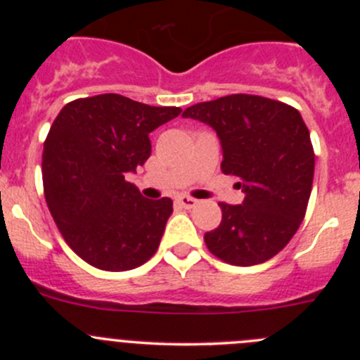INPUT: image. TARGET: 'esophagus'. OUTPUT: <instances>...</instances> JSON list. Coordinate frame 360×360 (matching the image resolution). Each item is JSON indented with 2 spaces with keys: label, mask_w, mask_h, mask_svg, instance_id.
I'll list each match as a JSON object with an SVG mask.
<instances>
[{
  "label": "esophagus",
  "mask_w": 360,
  "mask_h": 360,
  "mask_svg": "<svg viewBox=\"0 0 360 360\" xmlns=\"http://www.w3.org/2000/svg\"><path fill=\"white\" fill-rule=\"evenodd\" d=\"M197 202L198 200H195L193 197H188V195H179V197L176 198V203L183 207V209H191V207L197 205Z\"/></svg>",
  "instance_id": "esophagus-1"
}]
</instances>
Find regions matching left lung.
Instances as JSON below:
<instances>
[{
	"label": "left lung",
	"instance_id": "1",
	"mask_svg": "<svg viewBox=\"0 0 360 360\" xmlns=\"http://www.w3.org/2000/svg\"><path fill=\"white\" fill-rule=\"evenodd\" d=\"M212 127L226 176L238 177L240 205L221 202L223 219L203 235L207 249L235 266H252L281 252L300 228L314 183L315 153L300 111L281 101L231 94L183 112Z\"/></svg>",
	"mask_w": 360,
	"mask_h": 360
}]
</instances>
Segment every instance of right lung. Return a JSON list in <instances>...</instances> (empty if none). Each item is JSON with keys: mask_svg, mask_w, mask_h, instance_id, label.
<instances>
[{"mask_svg": "<svg viewBox=\"0 0 360 360\" xmlns=\"http://www.w3.org/2000/svg\"><path fill=\"white\" fill-rule=\"evenodd\" d=\"M179 112L101 94L71 101L53 120L43 144L46 205L66 244L92 266L132 270L157 252L172 200H146L125 177L150 158V132Z\"/></svg>", "mask_w": 360, "mask_h": 360, "instance_id": "1", "label": "right lung"}]
</instances>
